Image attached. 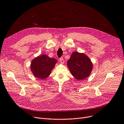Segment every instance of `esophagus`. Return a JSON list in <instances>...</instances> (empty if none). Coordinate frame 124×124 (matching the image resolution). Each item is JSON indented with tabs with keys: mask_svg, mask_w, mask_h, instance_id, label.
<instances>
[{
	"mask_svg": "<svg viewBox=\"0 0 124 124\" xmlns=\"http://www.w3.org/2000/svg\"><path fill=\"white\" fill-rule=\"evenodd\" d=\"M60 62H61V63L62 64H63L64 63V60L63 58H61L60 59Z\"/></svg>",
	"mask_w": 124,
	"mask_h": 124,
	"instance_id": "1",
	"label": "esophagus"
}]
</instances>
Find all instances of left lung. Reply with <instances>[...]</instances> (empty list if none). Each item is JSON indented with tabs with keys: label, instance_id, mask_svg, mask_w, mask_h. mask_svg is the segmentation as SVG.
I'll use <instances>...</instances> for the list:
<instances>
[{
	"label": "left lung",
	"instance_id": "8db88e82",
	"mask_svg": "<svg viewBox=\"0 0 124 124\" xmlns=\"http://www.w3.org/2000/svg\"><path fill=\"white\" fill-rule=\"evenodd\" d=\"M67 66L76 80H82L89 76L93 69V64L86 54L74 51L67 61Z\"/></svg>",
	"mask_w": 124,
	"mask_h": 124
}]
</instances>
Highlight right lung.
<instances>
[{"instance_id": "obj_1", "label": "right lung", "mask_w": 124, "mask_h": 124, "mask_svg": "<svg viewBox=\"0 0 124 124\" xmlns=\"http://www.w3.org/2000/svg\"><path fill=\"white\" fill-rule=\"evenodd\" d=\"M57 62L55 58H50L46 54L40 55L31 60V72L37 78L45 79L49 76Z\"/></svg>"}]
</instances>
